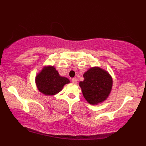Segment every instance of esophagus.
<instances>
[{"mask_svg":"<svg viewBox=\"0 0 146 146\" xmlns=\"http://www.w3.org/2000/svg\"><path fill=\"white\" fill-rule=\"evenodd\" d=\"M71 81H72V82H73V83H76L77 81L76 78H72V80H71Z\"/></svg>","mask_w":146,"mask_h":146,"instance_id":"esophagus-1","label":"esophagus"}]
</instances>
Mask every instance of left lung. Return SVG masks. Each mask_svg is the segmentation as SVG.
Listing matches in <instances>:
<instances>
[{
	"mask_svg": "<svg viewBox=\"0 0 146 146\" xmlns=\"http://www.w3.org/2000/svg\"><path fill=\"white\" fill-rule=\"evenodd\" d=\"M84 80L79 82L85 99L96 105L106 99L112 87V79L108 73L98 67L89 69L83 75Z\"/></svg>",
	"mask_w": 146,
	"mask_h": 146,
	"instance_id": "1",
	"label": "left lung"
}]
</instances>
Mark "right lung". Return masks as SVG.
I'll return each instance as SVG.
<instances>
[{"mask_svg":"<svg viewBox=\"0 0 146 146\" xmlns=\"http://www.w3.org/2000/svg\"><path fill=\"white\" fill-rule=\"evenodd\" d=\"M69 82L67 78L59 76L53 67L45 68L36 77L38 90L45 95H55L58 93L64 86Z\"/></svg>","mask_w":146,"mask_h":146,"instance_id":"1","label":"right lung"}]
</instances>
